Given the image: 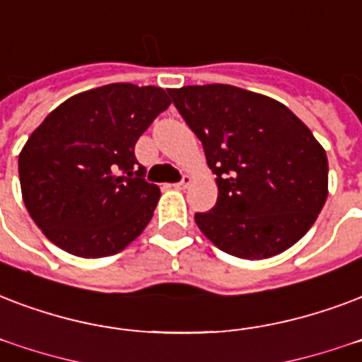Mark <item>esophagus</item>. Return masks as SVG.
<instances>
[{
	"instance_id": "34e87169",
	"label": "esophagus",
	"mask_w": 362,
	"mask_h": 362,
	"mask_svg": "<svg viewBox=\"0 0 362 362\" xmlns=\"http://www.w3.org/2000/svg\"><path fill=\"white\" fill-rule=\"evenodd\" d=\"M189 182H192V178H189V176H182V180L180 182H176L175 184V187H178V189H186L187 186H189Z\"/></svg>"
}]
</instances>
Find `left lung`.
<instances>
[{
    "label": "left lung",
    "instance_id": "obj_1",
    "mask_svg": "<svg viewBox=\"0 0 362 362\" xmlns=\"http://www.w3.org/2000/svg\"><path fill=\"white\" fill-rule=\"evenodd\" d=\"M216 175L218 199L195 224L220 250L262 260L292 247L327 201V153L281 102L233 85L169 89Z\"/></svg>",
    "mask_w": 362,
    "mask_h": 362
}]
</instances>
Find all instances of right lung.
I'll use <instances>...</instances> for the list:
<instances>
[{
    "label": "right lung",
    "instance_id": "1",
    "mask_svg": "<svg viewBox=\"0 0 362 362\" xmlns=\"http://www.w3.org/2000/svg\"><path fill=\"white\" fill-rule=\"evenodd\" d=\"M169 106L161 87L112 83L47 115L22 148L18 175L24 205L49 241L102 258L142 233L159 187L146 182L134 144Z\"/></svg>",
    "mask_w": 362,
    "mask_h": 362
}]
</instances>
